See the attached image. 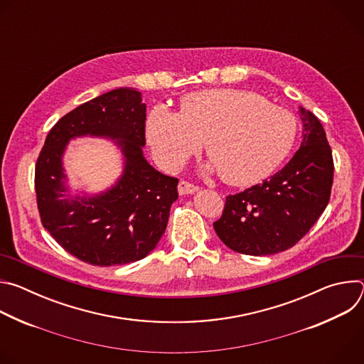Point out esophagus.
Wrapping results in <instances>:
<instances>
[{
    "mask_svg": "<svg viewBox=\"0 0 364 364\" xmlns=\"http://www.w3.org/2000/svg\"><path fill=\"white\" fill-rule=\"evenodd\" d=\"M197 190H198V187L194 186V184H191V183H188V181H180V183H178V193H180L181 196H184V194H193V193H196Z\"/></svg>",
    "mask_w": 364,
    "mask_h": 364,
    "instance_id": "1",
    "label": "esophagus"
}]
</instances>
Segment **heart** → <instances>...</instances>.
Returning a JSON list of instances; mask_svg holds the SVG:
<instances>
[{
    "instance_id": "b5f03b06",
    "label": "heart",
    "mask_w": 364,
    "mask_h": 364,
    "mask_svg": "<svg viewBox=\"0 0 364 364\" xmlns=\"http://www.w3.org/2000/svg\"><path fill=\"white\" fill-rule=\"evenodd\" d=\"M146 141L157 164L180 168L204 139L210 168L230 186H249L271 176L291 151L296 121L288 109L240 89H204L181 97L178 114L155 107Z\"/></svg>"
}]
</instances>
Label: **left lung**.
I'll return each mask as SVG.
<instances>
[{
    "label": "left lung",
    "mask_w": 364,
    "mask_h": 364,
    "mask_svg": "<svg viewBox=\"0 0 364 364\" xmlns=\"http://www.w3.org/2000/svg\"><path fill=\"white\" fill-rule=\"evenodd\" d=\"M302 141L289 163L261 184L226 197L213 223L235 252L264 256L292 247L326 210L333 186V155L318 118L299 107Z\"/></svg>",
    "instance_id": "1"
}]
</instances>
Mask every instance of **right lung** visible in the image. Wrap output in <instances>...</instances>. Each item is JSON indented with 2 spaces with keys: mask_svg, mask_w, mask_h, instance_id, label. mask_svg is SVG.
Segmentation results:
<instances>
[{
  "mask_svg": "<svg viewBox=\"0 0 364 364\" xmlns=\"http://www.w3.org/2000/svg\"><path fill=\"white\" fill-rule=\"evenodd\" d=\"M134 87L103 93L66 114L50 129L36 164L37 205L44 229L70 255L95 267L144 259L166 232L178 180L144 157L145 114ZM114 140L124 159L122 177L105 192L73 196L63 155L70 139Z\"/></svg>",
  "mask_w": 364,
  "mask_h": 364,
  "instance_id": "obj_1",
  "label": "right lung"
}]
</instances>
